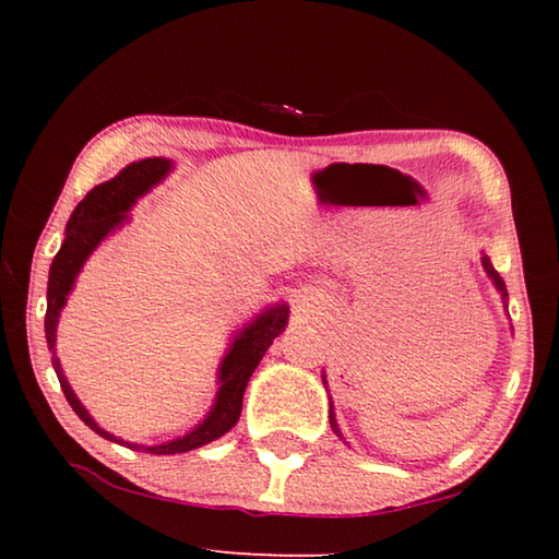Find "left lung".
Returning <instances> with one entry per match:
<instances>
[{
  "label": "left lung",
  "instance_id": "8db88e82",
  "mask_svg": "<svg viewBox=\"0 0 559 559\" xmlns=\"http://www.w3.org/2000/svg\"><path fill=\"white\" fill-rule=\"evenodd\" d=\"M484 269H486L488 276L493 278L496 288H498L500 293H503V298H506V296H508V293H506V283H503V278H500V273L493 269V263H490V259H488V257H484ZM330 406H333V404H330ZM330 427H333V429H335V433H337V437H340V431H337V424H335V414H333V409H330Z\"/></svg>",
  "mask_w": 559,
  "mask_h": 559
}]
</instances>
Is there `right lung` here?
<instances>
[{"label": "right lung", "instance_id": "add662e5", "mask_svg": "<svg viewBox=\"0 0 559 559\" xmlns=\"http://www.w3.org/2000/svg\"><path fill=\"white\" fill-rule=\"evenodd\" d=\"M169 167H173L169 165V159H163V157H147V159H140V163H132L122 169L118 177L93 187L73 210L69 224H66V239L61 243L59 253L53 257L51 271H49V290H46V320H44L49 349H53L56 345V323H59V313L66 306V296H69V290L73 288V281L79 276L83 261L91 257V251L96 249V246L106 239L118 224L126 222V212L135 204L138 197L145 194L153 185H157L159 179L169 173ZM286 323H288L286 306L271 308L253 320L243 333L236 335L231 349L224 357L222 370H219L222 384H219V392H216V404L210 412V416H206L200 427L189 431L182 439L163 443V447H140V449H145L150 453H185L224 437V433L239 421L241 402H243L246 384H249V377L253 374V370H257V365L261 362V357L266 355V349L271 347L273 340L286 330ZM51 362H53L56 377H59L61 382L66 400H69L71 409L81 416V421L96 433H100L103 439L126 443L122 439L112 437V433L103 431L98 424L91 419V414L83 409L81 402L75 400V394L71 392L69 382H66L59 359L53 357ZM126 447L132 449V443H126Z\"/></svg>", "mask_w": 559, "mask_h": 559}]
</instances>
